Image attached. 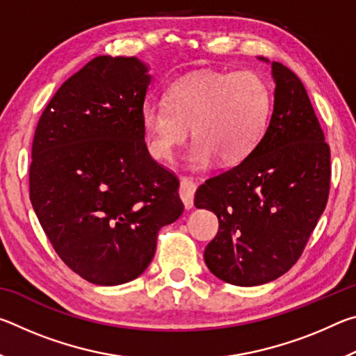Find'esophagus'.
Here are the masks:
<instances>
[{
    "label": "esophagus",
    "instance_id": "esophagus-1",
    "mask_svg": "<svg viewBox=\"0 0 356 356\" xmlns=\"http://www.w3.org/2000/svg\"><path fill=\"white\" fill-rule=\"evenodd\" d=\"M195 193H196V184L193 182L188 177H182L180 179V190L179 195L182 197L184 206L186 210H190L193 207V201H195Z\"/></svg>",
    "mask_w": 356,
    "mask_h": 356
}]
</instances>
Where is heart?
Returning a JSON list of instances; mask_svg holds the SVG:
<instances>
[{"mask_svg":"<svg viewBox=\"0 0 356 356\" xmlns=\"http://www.w3.org/2000/svg\"><path fill=\"white\" fill-rule=\"evenodd\" d=\"M272 89L250 70H207L185 76L166 91V104L146 102L141 111L149 152L168 161L191 135L186 154L193 170L243 161L261 143L272 114Z\"/></svg>","mask_w":356,"mask_h":356,"instance_id":"obj_1","label":"heart"}]
</instances>
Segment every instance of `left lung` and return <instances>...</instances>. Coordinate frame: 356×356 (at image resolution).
<instances>
[{
  "instance_id": "1",
  "label": "left lung",
  "mask_w": 356,
  "mask_h": 356,
  "mask_svg": "<svg viewBox=\"0 0 356 356\" xmlns=\"http://www.w3.org/2000/svg\"><path fill=\"white\" fill-rule=\"evenodd\" d=\"M272 76L273 111L261 143L195 196V206L220 222L204 261L234 286L265 284L289 272L328 200L330 147L308 92L281 63H272Z\"/></svg>"
}]
</instances>
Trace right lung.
Wrapping results in <instances>:
<instances>
[{"mask_svg": "<svg viewBox=\"0 0 356 356\" xmlns=\"http://www.w3.org/2000/svg\"><path fill=\"white\" fill-rule=\"evenodd\" d=\"M150 81L135 56L94 58L63 83L34 134L33 209L63 262L92 284L138 278L160 229L184 212L177 177L144 143Z\"/></svg>", "mask_w": 356, "mask_h": 356, "instance_id": "right-lung-1", "label": "right lung"}]
</instances>
